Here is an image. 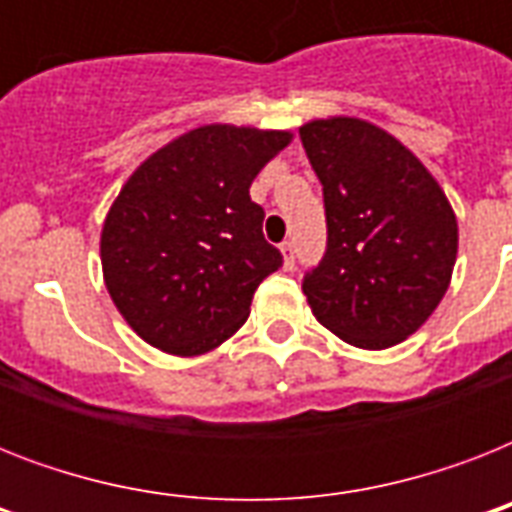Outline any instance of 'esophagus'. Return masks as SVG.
<instances>
[{
  "label": "esophagus",
  "mask_w": 512,
  "mask_h": 512,
  "mask_svg": "<svg viewBox=\"0 0 512 512\" xmlns=\"http://www.w3.org/2000/svg\"><path fill=\"white\" fill-rule=\"evenodd\" d=\"M281 255H284V265L292 268V265H295V241L292 239L281 241Z\"/></svg>",
  "instance_id": "34e87169"
}]
</instances>
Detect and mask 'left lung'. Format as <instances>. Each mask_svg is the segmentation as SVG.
<instances>
[{
	"label": "left lung",
	"mask_w": 512,
	"mask_h": 512,
	"mask_svg": "<svg viewBox=\"0 0 512 512\" xmlns=\"http://www.w3.org/2000/svg\"><path fill=\"white\" fill-rule=\"evenodd\" d=\"M324 191L327 249L303 276L313 316L356 348L417 332L449 289L457 220L420 159L361 119L300 127Z\"/></svg>",
	"instance_id": "left-lung-1"
}]
</instances>
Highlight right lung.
<instances>
[{"mask_svg":"<svg viewBox=\"0 0 512 512\" xmlns=\"http://www.w3.org/2000/svg\"><path fill=\"white\" fill-rule=\"evenodd\" d=\"M292 135L212 124L140 164L100 236L111 300L154 348L199 356L247 321L284 257L263 236L249 185Z\"/></svg>","mask_w":512,"mask_h":512,"instance_id":"right-lung-1","label":"right lung"}]
</instances>
